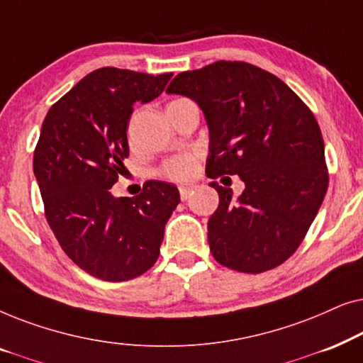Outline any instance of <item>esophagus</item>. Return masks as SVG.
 <instances>
[{
	"label": "esophagus",
	"instance_id": "1",
	"mask_svg": "<svg viewBox=\"0 0 363 363\" xmlns=\"http://www.w3.org/2000/svg\"><path fill=\"white\" fill-rule=\"evenodd\" d=\"M191 195H193V186H182L180 188V198L183 201H186Z\"/></svg>",
	"mask_w": 363,
	"mask_h": 363
}]
</instances>
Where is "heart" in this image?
<instances>
[{"label": "heart", "mask_w": 363, "mask_h": 363, "mask_svg": "<svg viewBox=\"0 0 363 363\" xmlns=\"http://www.w3.org/2000/svg\"><path fill=\"white\" fill-rule=\"evenodd\" d=\"M182 101V99H177V101H172L173 102H178ZM196 172V158L193 155H180V157H175L172 158V160H168L165 163V167H163V173L168 178H172V180H178V182H183V180H188V178L193 177V173Z\"/></svg>", "instance_id": "b5f03b06"}]
</instances>
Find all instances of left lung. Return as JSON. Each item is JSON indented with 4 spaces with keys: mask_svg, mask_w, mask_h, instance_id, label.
Segmentation results:
<instances>
[{
    "mask_svg": "<svg viewBox=\"0 0 363 363\" xmlns=\"http://www.w3.org/2000/svg\"><path fill=\"white\" fill-rule=\"evenodd\" d=\"M167 92L203 111L206 175L245 182L240 196L210 183L220 195L208 220L215 259L251 274L282 264L304 240L329 186L324 140L309 107L274 74L238 61L178 74Z\"/></svg>",
    "mask_w": 363,
    "mask_h": 363,
    "instance_id": "8db88e82",
    "label": "left lung"
}]
</instances>
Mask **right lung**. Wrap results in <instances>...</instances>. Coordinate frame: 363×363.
Instances as JSON below:
<instances>
[{"mask_svg":"<svg viewBox=\"0 0 363 363\" xmlns=\"http://www.w3.org/2000/svg\"><path fill=\"white\" fill-rule=\"evenodd\" d=\"M172 76L97 69L43 122L33 168L48 223L64 252L97 279L128 281L150 269L180 203L178 188L158 180L147 182L133 198L111 191L125 168L133 104L157 99Z\"/></svg>","mask_w":363,"mask_h":363,"instance_id":"right-lung-1","label":"right lung"}]
</instances>
